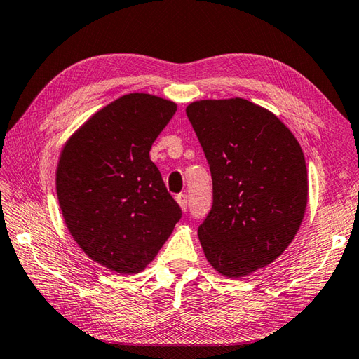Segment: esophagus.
Masks as SVG:
<instances>
[{"label":"esophagus","mask_w":359,"mask_h":359,"mask_svg":"<svg viewBox=\"0 0 359 359\" xmlns=\"http://www.w3.org/2000/svg\"><path fill=\"white\" fill-rule=\"evenodd\" d=\"M176 200H177V203L180 205V208H182V211H187V210H188V196H187L185 193H182V194H177Z\"/></svg>","instance_id":"esophagus-1"}]
</instances>
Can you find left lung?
<instances>
[{
  "label": "left lung",
  "instance_id": "obj_1",
  "mask_svg": "<svg viewBox=\"0 0 359 359\" xmlns=\"http://www.w3.org/2000/svg\"><path fill=\"white\" fill-rule=\"evenodd\" d=\"M212 177V206L198 226L206 260L224 277L264 268L286 251L303 222V149L277 116L246 99L187 107Z\"/></svg>",
  "mask_w": 359,
  "mask_h": 359
}]
</instances>
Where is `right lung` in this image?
I'll list each match as a JSON object with an SVG mask.
<instances>
[{"mask_svg":"<svg viewBox=\"0 0 359 359\" xmlns=\"http://www.w3.org/2000/svg\"><path fill=\"white\" fill-rule=\"evenodd\" d=\"M176 110L153 95H125L91 116L62 148L56 193L65 224L82 251L110 271H144L182 217L149 159Z\"/></svg>","mask_w":359,"mask_h":359,"instance_id":"right-lung-1","label":"right lung"}]
</instances>
